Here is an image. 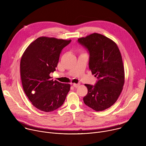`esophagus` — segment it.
<instances>
[{
  "label": "esophagus",
  "mask_w": 146,
  "mask_h": 146,
  "mask_svg": "<svg viewBox=\"0 0 146 146\" xmlns=\"http://www.w3.org/2000/svg\"><path fill=\"white\" fill-rule=\"evenodd\" d=\"M79 86H80V84H76V83H74V84H73V86L74 88H77Z\"/></svg>",
  "instance_id": "esophagus-1"
}]
</instances>
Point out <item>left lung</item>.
I'll use <instances>...</instances> for the list:
<instances>
[{"label": "left lung", "mask_w": 146, "mask_h": 146, "mask_svg": "<svg viewBox=\"0 0 146 146\" xmlns=\"http://www.w3.org/2000/svg\"><path fill=\"white\" fill-rule=\"evenodd\" d=\"M90 53L89 68L98 81L95 86L85 84L88 93L84 103L93 110H105L113 105L125 82L124 68L119 50L110 38L94 33L78 39Z\"/></svg>", "instance_id": "obj_1"}]
</instances>
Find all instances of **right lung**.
<instances>
[{
	"mask_svg": "<svg viewBox=\"0 0 146 146\" xmlns=\"http://www.w3.org/2000/svg\"><path fill=\"white\" fill-rule=\"evenodd\" d=\"M71 40L40 37L25 50L20 62L24 91L32 105L44 112L60 108L70 91L69 84L51 79L50 74L57 66L62 50Z\"/></svg>",
	"mask_w": 146,
	"mask_h": 146,
	"instance_id": "add662e5",
	"label": "right lung"
}]
</instances>
